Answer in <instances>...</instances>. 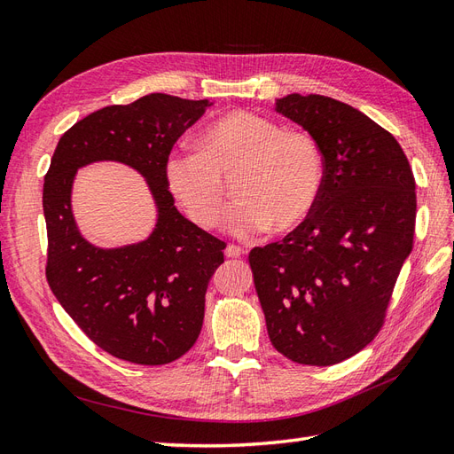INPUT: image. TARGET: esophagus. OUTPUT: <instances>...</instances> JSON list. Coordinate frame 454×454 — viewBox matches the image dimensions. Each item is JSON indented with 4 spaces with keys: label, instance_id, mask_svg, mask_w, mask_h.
I'll list each match as a JSON object with an SVG mask.
<instances>
[{
    "label": "esophagus",
    "instance_id": "obj_1",
    "mask_svg": "<svg viewBox=\"0 0 454 454\" xmlns=\"http://www.w3.org/2000/svg\"><path fill=\"white\" fill-rule=\"evenodd\" d=\"M224 254H226L228 259H238V257H241V254H243V249L239 246H228L224 249Z\"/></svg>",
    "mask_w": 454,
    "mask_h": 454
}]
</instances>
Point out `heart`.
Listing matches in <instances>:
<instances>
[{
  "instance_id": "b5f03b06",
  "label": "heart",
  "mask_w": 454,
  "mask_h": 454,
  "mask_svg": "<svg viewBox=\"0 0 454 454\" xmlns=\"http://www.w3.org/2000/svg\"><path fill=\"white\" fill-rule=\"evenodd\" d=\"M239 200L228 208L224 226L249 239L270 226L289 231L315 211L324 184V157L305 132L249 111H230L201 132L200 147L174 149L165 160L172 195L197 226H216L230 180Z\"/></svg>"
}]
</instances>
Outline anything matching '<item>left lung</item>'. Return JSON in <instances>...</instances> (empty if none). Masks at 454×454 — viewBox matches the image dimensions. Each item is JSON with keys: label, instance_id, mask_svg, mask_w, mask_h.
<instances>
[{"label": "left lung", "instance_id": "8db88e82", "mask_svg": "<svg viewBox=\"0 0 454 454\" xmlns=\"http://www.w3.org/2000/svg\"><path fill=\"white\" fill-rule=\"evenodd\" d=\"M274 109L318 144L324 184L303 224L249 253L254 289L278 353L338 364L381 326L412 251L416 184L397 139L347 103L287 94Z\"/></svg>", "mask_w": 454, "mask_h": 454}]
</instances>
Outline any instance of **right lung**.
Returning <instances> with one entry per match:
<instances>
[{
  "label": "right lung",
  "mask_w": 454,
  "mask_h": 454,
  "mask_svg": "<svg viewBox=\"0 0 454 454\" xmlns=\"http://www.w3.org/2000/svg\"><path fill=\"white\" fill-rule=\"evenodd\" d=\"M211 106L149 94L103 107L61 136L45 174L48 284L91 341L128 363L168 364L190 351L203 326L208 280L224 262V241L178 211L165 178L172 145ZM94 161H121L146 180L156 226L145 240L99 248L79 231L72 185Z\"/></svg>",
  "instance_id": "1"
}]
</instances>
